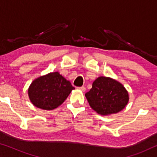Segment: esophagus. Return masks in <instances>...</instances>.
<instances>
[{
  "instance_id": "34e87169",
  "label": "esophagus",
  "mask_w": 157,
  "mask_h": 157,
  "mask_svg": "<svg viewBox=\"0 0 157 157\" xmlns=\"http://www.w3.org/2000/svg\"><path fill=\"white\" fill-rule=\"evenodd\" d=\"M78 89L80 90L81 91H86V88L84 86H81V87H78Z\"/></svg>"
}]
</instances>
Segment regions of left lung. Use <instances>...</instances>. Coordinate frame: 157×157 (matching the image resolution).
<instances>
[{
    "label": "left lung",
    "instance_id": "1",
    "mask_svg": "<svg viewBox=\"0 0 157 157\" xmlns=\"http://www.w3.org/2000/svg\"><path fill=\"white\" fill-rule=\"evenodd\" d=\"M90 106L101 115L121 111L128 102V94L121 83L109 77L100 76L85 94Z\"/></svg>",
    "mask_w": 157,
    "mask_h": 157
}]
</instances>
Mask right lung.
I'll list each match as a JSON object with an SVG mask.
<instances>
[{"instance_id": "add662e5", "label": "right lung", "mask_w": 157, "mask_h": 157, "mask_svg": "<svg viewBox=\"0 0 157 157\" xmlns=\"http://www.w3.org/2000/svg\"><path fill=\"white\" fill-rule=\"evenodd\" d=\"M74 89L59 72H53L35 79L28 91L34 106L44 110H53L63 104Z\"/></svg>"}]
</instances>
